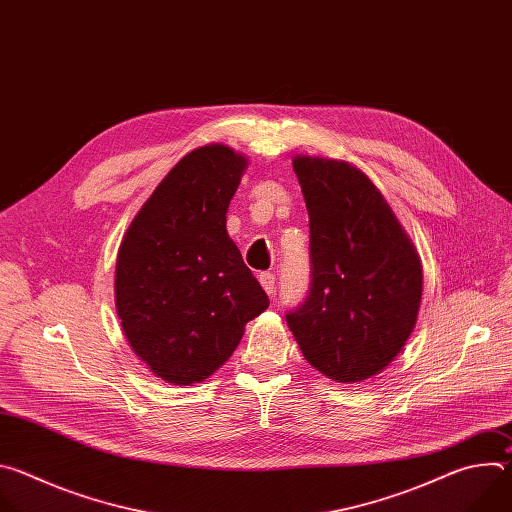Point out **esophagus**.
Wrapping results in <instances>:
<instances>
[{"label":"esophagus","instance_id":"esophagus-1","mask_svg":"<svg viewBox=\"0 0 512 512\" xmlns=\"http://www.w3.org/2000/svg\"><path fill=\"white\" fill-rule=\"evenodd\" d=\"M259 283L267 291V296H271V298L275 296V275L271 271H261L259 273Z\"/></svg>","mask_w":512,"mask_h":512}]
</instances>
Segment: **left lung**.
<instances>
[{
	"instance_id": "left-lung-1",
	"label": "left lung",
	"mask_w": 512,
	"mask_h": 512,
	"mask_svg": "<svg viewBox=\"0 0 512 512\" xmlns=\"http://www.w3.org/2000/svg\"><path fill=\"white\" fill-rule=\"evenodd\" d=\"M310 214L312 285L285 316L302 354L336 383H362L397 358L421 304L423 269L379 188L342 160L296 156Z\"/></svg>"
}]
</instances>
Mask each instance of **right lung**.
Segmentation results:
<instances>
[{
  "label": "right lung",
  "mask_w": 512,
  "mask_h": 512,
  "mask_svg": "<svg viewBox=\"0 0 512 512\" xmlns=\"http://www.w3.org/2000/svg\"><path fill=\"white\" fill-rule=\"evenodd\" d=\"M247 158L208 143L143 202L121 241L115 308L133 352L172 385L208 379L269 300L227 233Z\"/></svg>",
  "instance_id": "1"
}]
</instances>
